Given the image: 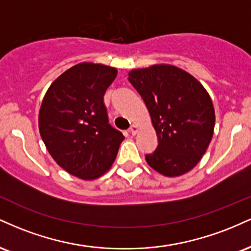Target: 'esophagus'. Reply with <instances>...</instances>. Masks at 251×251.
Segmentation results:
<instances>
[{
  "instance_id": "esophagus-1",
  "label": "esophagus",
  "mask_w": 251,
  "mask_h": 251,
  "mask_svg": "<svg viewBox=\"0 0 251 251\" xmlns=\"http://www.w3.org/2000/svg\"><path fill=\"white\" fill-rule=\"evenodd\" d=\"M137 132H138V126L137 125H132L131 127H129V133H131L132 135L137 134Z\"/></svg>"
}]
</instances>
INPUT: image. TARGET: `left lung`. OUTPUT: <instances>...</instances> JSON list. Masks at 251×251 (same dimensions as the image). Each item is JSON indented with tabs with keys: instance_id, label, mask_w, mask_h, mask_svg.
I'll list each match as a JSON object with an SVG mask.
<instances>
[{
	"instance_id": "1",
	"label": "left lung",
	"mask_w": 251,
	"mask_h": 251,
	"mask_svg": "<svg viewBox=\"0 0 251 251\" xmlns=\"http://www.w3.org/2000/svg\"><path fill=\"white\" fill-rule=\"evenodd\" d=\"M128 80L142 96L158 137L146 162L166 177L189 172L214 134L215 108L206 89L188 72L163 63L132 70Z\"/></svg>"
}]
</instances>
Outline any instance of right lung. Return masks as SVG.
I'll list each match as a JSON object with an SVG mask.
<instances>
[{"label":"right lung","mask_w":251,"mask_h":251,"mask_svg":"<svg viewBox=\"0 0 251 251\" xmlns=\"http://www.w3.org/2000/svg\"><path fill=\"white\" fill-rule=\"evenodd\" d=\"M117 68L81 62L56 77L43 97L39 131L53 159L68 174L93 180L111 169L124 140L108 124L103 96Z\"/></svg>","instance_id":"obj_1"}]
</instances>
